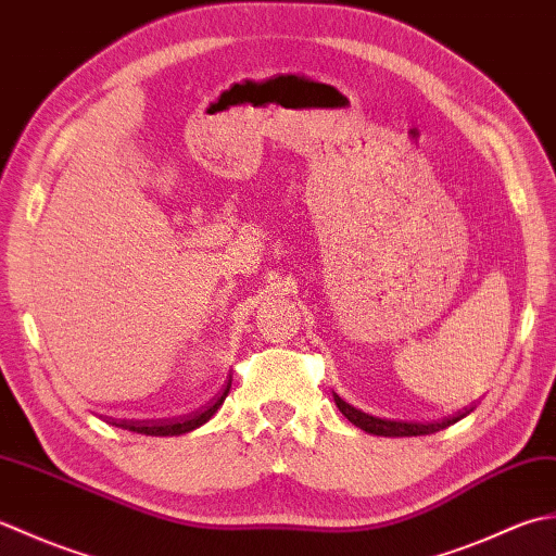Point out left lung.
I'll use <instances>...</instances> for the list:
<instances>
[{
  "label": "left lung",
  "mask_w": 556,
  "mask_h": 556,
  "mask_svg": "<svg viewBox=\"0 0 556 556\" xmlns=\"http://www.w3.org/2000/svg\"><path fill=\"white\" fill-rule=\"evenodd\" d=\"M333 401L338 405V410H341L350 422H353L359 429H365L367 434H377V437H422V434H434V432H441V429L456 425L458 420H463V417L472 413V407H470V410L466 407V410H463V413L444 417V420L405 422V420H383V417H374L369 413H362V410H357V407L345 403L338 393H333Z\"/></svg>",
  "instance_id": "1"
}]
</instances>
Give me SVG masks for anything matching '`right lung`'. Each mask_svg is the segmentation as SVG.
<instances>
[{
    "instance_id": "add662e5",
    "label": "right lung",
    "mask_w": 556,
    "mask_h": 556,
    "mask_svg": "<svg viewBox=\"0 0 556 556\" xmlns=\"http://www.w3.org/2000/svg\"><path fill=\"white\" fill-rule=\"evenodd\" d=\"M230 387H232V377L230 381L225 383L223 393L215 399L211 405L203 407V410L194 413V415H187L182 417V420H163V422H112L115 427H122V429H129V432H136V434H146V437H179V434H187V432H194L197 427L206 425L211 417L218 413V407L225 403V399H228L230 393Z\"/></svg>"
}]
</instances>
